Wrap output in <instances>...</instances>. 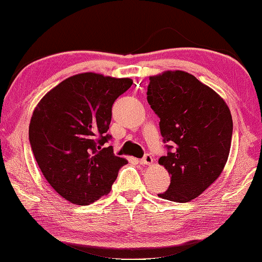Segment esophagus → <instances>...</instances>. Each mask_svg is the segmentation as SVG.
<instances>
[{
    "mask_svg": "<svg viewBox=\"0 0 262 262\" xmlns=\"http://www.w3.org/2000/svg\"><path fill=\"white\" fill-rule=\"evenodd\" d=\"M151 162H152V157L149 155V154H146V155H144L142 159H141L140 163L141 164H151Z\"/></svg>",
    "mask_w": 262,
    "mask_h": 262,
    "instance_id": "1",
    "label": "esophagus"
}]
</instances>
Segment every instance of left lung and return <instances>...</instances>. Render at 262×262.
<instances>
[{
    "label": "left lung",
    "instance_id": "8db88e82",
    "mask_svg": "<svg viewBox=\"0 0 262 262\" xmlns=\"http://www.w3.org/2000/svg\"><path fill=\"white\" fill-rule=\"evenodd\" d=\"M147 100L160 118L167 154L160 157L171 175L159 196L185 203L198 197L221 175L231 148V112L225 101L196 77L168 71L150 77Z\"/></svg>",
    "mask_w": 262,
    "mask_h": 262
}]
</instances>
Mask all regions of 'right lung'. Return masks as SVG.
I'll use <instances>...</instances> for the list:
<instances>
[{"instance_id": "right-lung-1", "label": "right lung", "mask_w": 262, "mask_h": 262, "mask_svg": "<svg viewBox=\"0 0 262 262\" xmlns=\"http://www.w3.org/2000/svg\"><path fill=\"white\" fill-rule=\"evenodd\" d=\"M129 78L97 73L70 77L39 101L29 141L47 181L66 201L89 205L111 191L127 161L114 155L107 130L112 106L129 89Z\"/></svg>"}]
</instances>
